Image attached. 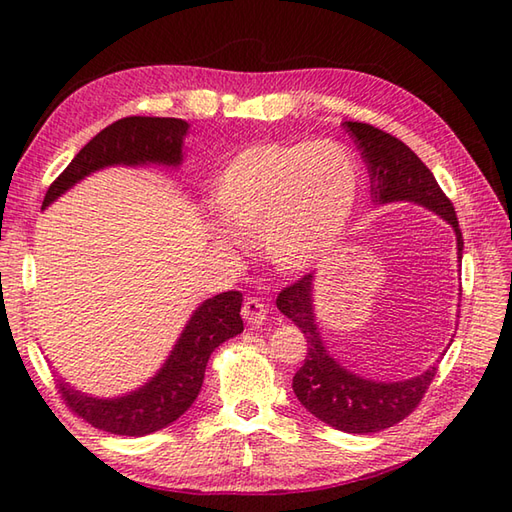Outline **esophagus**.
<instances>
[{
  "label": "esophagus",
  "mask_w": 512,
  "mask_h": 512,
  "mask_svg": "<svg viewBox=\"0 0 512 512\" xmlns=\"http://www.w3.org/2000/svg\"><path fill=\"white\" fill-rule=\"evenodd\" d=\"M242 317L253 323V325H259L264 319H266V306L262 303V299L257 297H246L244 299V306H242Z\"/></svg>",
  "instance_id": "1"
}]
</instances>
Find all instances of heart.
<instances>
[{"instance_id": "heart-1", "label": "heart", "mask_w": 512, "mask_h": 512, "mask_svg": "<svg viewBox=\"0 0 512 512\" xmlns=\"http://www.w3.org/2000/svg\"><path fill=\"white\" fill-rule=\"evenodd\" d=\"M361 169L334 140H270L239 151L217 173L211 202L235 231H257L268 264L301 273L339 246L350 224ZM231 239V231H220Z\"/></svg>"}]
</instances>
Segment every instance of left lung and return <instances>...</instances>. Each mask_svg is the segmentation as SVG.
<instances>
[{
    "instance_id": "8db88e82",
    "label": "left lung",
    "mask_w": 512,
    "mask_h": 512,
    "mask_svg": "<svg viewBox=\"0 0 512 512\" xmlns=\"http://www.w3.org/2000/svg\"><path fill=\"white\" fill-rule=\"evenodd\" d=\"M369 173V189L378 204L413 202L444 217L458 237V253L462 259V231L453 202L444 195L429 167L413 151L374 125L345 121ZM277 308L299 325L306 336L308 354L299 372L292 378V389L299 402L314 418L345 433H376L394 427L416 411L427 394L438 365L420 376L398 383H378L347 372L323 347L317 319L312 308V275H303L295 284L279 292Z\"/></svg>"
}]
</instances>
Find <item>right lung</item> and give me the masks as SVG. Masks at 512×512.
<instances>
[{
    "instance_id": "add662e5",
    "label": "right lung",
    "mask_w": 512,
    "mask_h": 512,
    "mask_svg": "<svg viewBox=\"0 0 512 512\" xmlns=\"http://www.w3.org/2000/svg\"><path fill=\"white\" fill-rule=\"evenodd\" d=\"M187 129L189 123H184L182 118H121L96 134L74 156L61 176L50 184L43 198V209L72 184L103 167L147 165V162L178 167L182 162V138L187 136ZM239 310H242L239 290H228L206 299L193 312L160 372L132 394L107 400L92 398L59 380L57 389L61 400L92 427L114 433V436L140 438L169 427L198 398L204 369L215 347L244 330Z\"/></svg>"
}]
</instances>
